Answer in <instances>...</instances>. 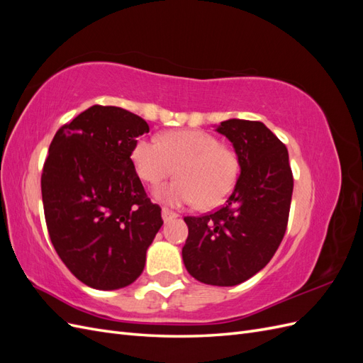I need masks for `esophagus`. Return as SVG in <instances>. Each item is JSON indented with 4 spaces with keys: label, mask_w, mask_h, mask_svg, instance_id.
Returning <instances> with one entry per match:
<instances>
[{
    "label": "esophagus",
    "mask_w": 363,
    "mask_h": 363,
    "mask_svg": "<svg viewBox=\"0 0 363 363\" xmlns=\"http://www.w3.org/2000/svg\"><path fill=\"white\" fill-rule=\"evenodd\" d=\"M177 216H179L177 213H174V212L168 211V208H163V211H162V218H163V221H164V223L172 221V219H175Z\"/></svg>",
    "instance_id": "esophagus-1"
}]
</instances>
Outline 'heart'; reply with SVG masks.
<instances>
[{
    "mask_svg": "<svg viewBox=\"0 0 363 363\" xmlns=\"http://www.w3.org/2000/svg\"><path fill=\"white\" fill-rule=\"evenodd\" d=\"M140 179L151 186L177 171L180 177L156 189L155 196L168 206L196 203L218 207L235 189L239 177L238 155L203 130H172L156 138H140L131 151Z\"/></svg>",
    "mask_w": 363,
    "mask_h": 363,
    "instance_id": "obj_1",
    "label": "heart"
}]
</instances>
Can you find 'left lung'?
I'll list each match as a JSON object with an SVG mask.
<instances>
[{"instance_id": "left-lung-1", "label": "left lung", "mask_w": 363, "mask_h": 363, "mask_svg": "<svg viewBox=\"0 0 363 363\" xmlns=\"http://www.w3.org/2000/svg\"><path fill=\"white\" fill-rule=\"evenodd\" d=\"M233 144L240 175L225 204L203 216H186L182 250L194 279L235 286L272 259L286 232L294 177L288 148L259 121L228 119L216 127Z\"/></svg>"}]
</instances>
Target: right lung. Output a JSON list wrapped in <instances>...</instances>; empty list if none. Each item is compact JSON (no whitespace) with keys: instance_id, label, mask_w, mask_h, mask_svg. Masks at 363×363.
Returning a JSON list of instances; mask_svg holds the SVG:
<instances>
[{"instance_id":"1","label":"right lung","mask_w":363,"mask_h":363,"mask_svg":"<svg viewBox=\"0 0 363 363\" xmlns=\"http://www.w3.org/2000/svg\"><path fill=\"white\" fill-rule=\"evenodd\" d=\"M150 127L115 106H92L62 125L42 171L51 242L74 276L101 291L125 288L145 267L162 208L142 186L131 151Z\"/></svg>"}]
</instances>
